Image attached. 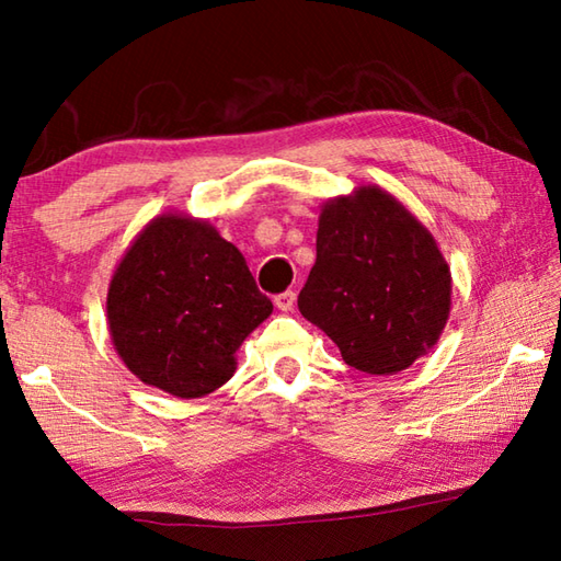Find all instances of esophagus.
<instances>
[{
  "label": "esophagus",
  "mask_w": 561,
  "mask_h": 561,
  "mask_svg": "<svg viewBox=\"0 0 561 561\" xmlns=\"http://www.w3.org/2000/svg\"><path fill=\"white\" fill-rule=\"evenodd\" d=\"M274 304H277L279 311H291L294 304H297V294L294 291H282L274 297Z\"/></svg>",
  "instance_id": "1"
}]
</instances>
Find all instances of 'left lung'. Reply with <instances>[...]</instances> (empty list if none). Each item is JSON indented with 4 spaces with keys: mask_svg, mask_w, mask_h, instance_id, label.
<instances>
[{
    "mask_svg": "<svg viewBox=\"0 0 561 561\" xmlns=\"http://www.w3.org/2000/svg\"><path fill=\"white\" fill-rule=\"evenodd\" d=\"M450 289L433 234L393 195L364 185L321 207L317 262L297 304L348 366L391 376L440 339Z\"/></svg>",
    "mask_w": 561,
    "mask_h": 561,
    "instance_id": "obj_1",
    "label": "left lung"
}]
</instances>
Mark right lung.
Returning <instances> with one entry per match:
<instances>
[{
    "instance_id": "obj_1",
    "label": "right lung",
    "mask_w": 561,
    "mask_h": 561,
    "mask_svg": "<svg viewBox=\"0 0 561 561\" xmlns=\"http://www.w3.org/2000/svg\"><path fill=\"white\" fill-rule=\"evenodd\" d=\"M106 314L130 374L170 396L201 398L230 381L237 348L272 314V301L213 225L160 215L113 272Z\"/></svg>"
}]
</instances>
